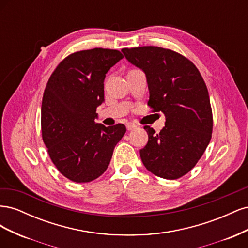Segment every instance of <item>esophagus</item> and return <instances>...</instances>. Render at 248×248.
Masks as SVG:
<instances>
[{
  "mask_svg": "<svg viewBox=\"0 0 248 248\" xmlns=\"http://www.w3.org/2000/svg\"><path fill=\"white\" fill-rule=\"evenodd\" d=\"M126 128H127V130L136 129V128H137V125L133 124V123H127V124H126Z\"/></svg>",
  "mask_w": 248,
  "mask_h": 248,
  "instance_id": "1",
  "label": "esophagus"
}]
</instances>
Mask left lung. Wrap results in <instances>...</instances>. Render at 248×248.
Listing matches in <instances>:
<instances>
[{
    "instance_id": "8db88e82",
    "label": "left lung",
    "mask_w": 248,
    "mask_h": 248,
    "mask_svg": "<svg viewBox=\"0 0 248 248\" xmlns=\"http://www.w3.org/2000/svg\"><path fill=\"white\" fill-rule=\"evenodd\" d=\"M122 52L146 74L148 106L166 117L159 133L144 127L149 140L140 151V159L160 178L182 177L196 166L211 140L212 109L205 81L192 62L170 49L141 46Z\"/></svg>"
}]
</instances>
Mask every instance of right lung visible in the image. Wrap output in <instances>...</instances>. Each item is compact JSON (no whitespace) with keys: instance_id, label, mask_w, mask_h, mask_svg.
Wrapping results in <instances>:
<instances>
[{"instance_id":"obj_1","label":"right lung","mask_w":248,"mask_h":248,"mask_svg":"<svg viewBox=\"0 0 248 248\" xmlns=\"http://www.w3.org/2000/svg\"><path fill=\"white\" fill-rule=\"evenodd\" d=\"M121 59L116 49L74 52L58 65L44 90L42 139L56 168L73 182L101 176L126 132L123 124L95 123L96 108L104 101L106 74Z\"/></svg>"}]
</instances>
